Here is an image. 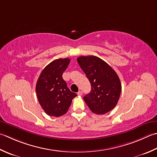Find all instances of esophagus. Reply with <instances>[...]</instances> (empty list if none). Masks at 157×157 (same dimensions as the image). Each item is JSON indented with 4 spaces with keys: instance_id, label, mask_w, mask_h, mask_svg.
<instances>
[{
    "instance_id": "esophagus-1",
    "label": "esophagus",
    "mask_w": 157,
    "mask_h": 157,
    "mask_svg": "<svg viewBox=\"0 0 157 157\" xmlns=\"http://www.w3.org/2000/svg\"><path fill=\"white\" fill-rule=\"evenodd\" d=\"M82 94H83V93H82V91H79L78 93V95H79V96H82Z\"/></svg>"
}]
</instances>
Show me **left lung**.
Returning <instances> with one entry per match:
<instances>
[{
  "mask_svg": "<svg viewBox=\"0 0 157 157\" xmlns=\"http://www.w3.org/2000/svg\"><path fill=\"white\" fill-rule=\"evenodd\" d=\"M77 60L91 84L90 93L84 97L85 103L97 114L110 112L116 105L121 93L117 73L97 56H79Z\"/></svg>",
  "mask_w": 157,
  "mask_h": 157,
  "instance_id": "1",
  "label": "left lung"
}]
</instances>
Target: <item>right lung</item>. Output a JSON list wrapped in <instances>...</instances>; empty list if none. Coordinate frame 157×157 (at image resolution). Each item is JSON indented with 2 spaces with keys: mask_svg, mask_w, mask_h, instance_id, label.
<instances>
[{
  "mask_svg": "<svg viewBox=\"0 0 157 157\" xmlns=\"http://www.w3.org/2000/svg\"><path fill=\"white\" fill-rule=\"evenodd\" d=\"M70 63L69 58H59L48 64L36 84L39 104L48 115L59 117L65 114L77 94L72 93L63 78Z\"/></svg>",
  "mask_w": 157,
  "mask_h": 157,
  "instance_id": "obj_1",
  "label": "right lung"
}]
</instances>
